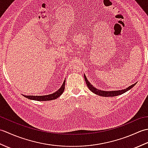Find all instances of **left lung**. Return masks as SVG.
Returning a JSON list of instances; mask_svg holds the SVG:
<instances>
[{
	"label": "left lung",
	"instance_id": "8db88e82",
	"mask_svg": "<svg viewBox=\"0 0 148 148\" xmlns=\"http://www.w3.org/2000/svg\"><path fill=\"white\" fill-rule=\"evenodd\" d=\"M84 80L86 81V83L87 84V86L88 87V88L90 90V91H92V92L94 93L97 94V95H100V96H102V97H115L117 95H121V94L125 93L127 91L130 90L132 88L134 87L135 85H136V83H135L132 85H131L130 86L128 87L127 88L124 89V90H118V91H111V92H106V91H102V90H97L95 88H94V86H92V84H91L88 81V80L87 79V78L86 77L85 75H84Z\"/></svg>",
	"mask_w": 148,
	"mask_h": 148
}]
</instances>
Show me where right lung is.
<instances>
[{
  "mask_svg": "<svg viewBox=\"0 0 148 148\" xmlns=\"http://www.w3.org/2000/svg\"><path fill=\"white\" fill-rule=\"evenodd\" d=\"M65 80L64 82L63 83V84L62 85L61 88H60L57 92L53 93L52 94H49L48 95H43V96H33V95H24L25 97H26L27 99H29L31 100H37V101H47V100H51L57 99L58 97L60 96L63 92H64L65 90Z\"/></svg>",
  "mask_w": 148,
  "mask_h": 148,
  "instance_id": "obj_1",
  "label": "right lung"
}]
</instances>
